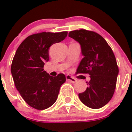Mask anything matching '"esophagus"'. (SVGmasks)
Wrapping results in <instances>:
<instances>
[{
	"label": "esophagus",
	"instance_id": "obj_1",
	"mask_svg": "<svg viewBox=\"0 0 132 132\" xmlns=\"http://www.w3.org/2000/svg\"><path fill=\"white\" fill-rule=\"evenodd\" d=\"M66 80L68 81H69V82H71V83H75V82H77V80L73 77H71V76L69 75H66Z\"/></svg>",
	"mask_w": 132,
	"mask_h": 132
}]
</instances>
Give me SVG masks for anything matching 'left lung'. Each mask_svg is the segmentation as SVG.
Listing matches in <instances>:
<instances>
[{"label":"left lung","mask_w":132,"mask_h":132,"mask_svg":"<svg viewBox=\"0 0 132 132\" xmlns=\"http://www.w3.org/2000/svg\"><path fill=\"white\" fill-rule=\"evenodd\" d=\"M68 36L80 44L84 57L77 73H88L91 78L86 90L79 93L78 97L87 107H103L114 94L119 73L112 50L105 39L94 32L80 29L70 32Z\"/></svg>","instance_id":"1"}]
</instances>
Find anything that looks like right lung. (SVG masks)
I'll use <instances>...</instances> for the list:
<instances>
[{"instance_id":"1","label":"right lung","mask_w":132,"mask_h":132,"mask_svg":"<svg viewBox=\"0 0 132 132\" xmlns=\"http://www.w3.org/2000/svg\"><path fill=\"white\" fill-rule=\"evenodd\" d=\"M67 35V31L32 34L16 51L11 71L17 90L30 107L45 110L56 102L66 77L62 73L52 77L43 67L49 61L50 46L64 40Z\"/></svg>"}]
</instances>
